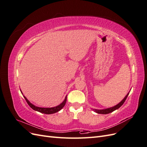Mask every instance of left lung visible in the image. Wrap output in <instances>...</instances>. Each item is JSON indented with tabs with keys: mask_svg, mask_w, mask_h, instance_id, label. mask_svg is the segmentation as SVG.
<instances>
[{
	"mask_svg": "<svg viewBox=\"0 0 147 147\" xmlns=\"http://www.w3.org/2000/svg\"><path fill=\"white\" fill-rule=\"evenodd\" d=\"M129 95V93L126 96V97H124V98L122 100V101H121V102H119L118 104H117V105H115L113 107H111V108H109V109H104V110H96V109H93V110L95 112L97 113H99V114H108L109 113H111L113 112L115 110H117L118 109H119L120 107H121L123 104L124 102H125L126 99H127V97Z\"/></svg>",
	"mask_w": 147,
	"mask_h": 147,
	"instance_id": "8db88e82",
	"label": "left lung"
}]
</instances>
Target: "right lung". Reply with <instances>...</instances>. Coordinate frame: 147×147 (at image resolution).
Returning <instances> with one entry per match:
<instances>
[{
	"mask_svg": "<svg viewBox=\"0 0 147 147\" xmlns=\"http://www.w3.org/2000/svg\"><path fill=\"white\" fill-rule=\"evenodd\" d=\"M24 99H26V102H27V103L28 104V105L33 110H34L35 111H37V112H40V113H45V114H52V113H56L57 112H59V110H61L64 107L65 103H66V101H67V97H66L65 100L63 102H62V103L60 105H57L56 107H52V108H42V107H38L35 106L32 104H31L30 102L27 99H26V97L25 96H24Z\"/></svg>",
	"mask_w": 147,
	"mask_h": 147,
	"instance_id": "1",
	"label": "right lung"
}]
</instances>
